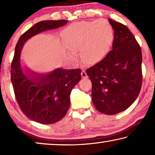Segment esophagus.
I'll use <instances>...</instances> for the list:
<instances>
[{"label":"esophagus","mask_w":155,"mask_h":155,"mask_svg":"<svg viewBox=\"0 0 155 155\" xmlns=\"http://www.w3.org/2000/svg\"><path fill=\"white\" fill-rule=\"evenodd\" d=\"M81 77L83 78H87V75L86 74V72L85 70H83V71L81 72Z\"/></svg>","instance_id":"esophagus-1"}]
</instances>
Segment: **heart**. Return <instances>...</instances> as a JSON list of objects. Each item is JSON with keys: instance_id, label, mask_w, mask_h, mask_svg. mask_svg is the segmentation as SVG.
I'll list each match as a JSON object with an SVG mask.
<instances>
[{"instance_id": "b5f03b06", "label": "heart", "mask_w": 155, "mask_h": 155, "mask_svg": "<svg viewBox=\"0 0 155 155\" xmlns=\"http://www.w3.org/2000/svg\"><path fill=\"white\" fill-rule=\"evenodd\" d=\"M61 38L65 46L70 51V59L74 60L75 53L81 48L83 61L94 64L108 52L114 38V30L105 20L83 21L65 27Z\"/></svg>"}]
</instances>
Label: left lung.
<instances>
[{"mask_svg":"<svg viewBox=\"0 0 155 155\" xmlns=\"http://www.w3.org/2000/svg\"><path fill=\"white\" fill-rule=\"evenodd\" d=\"M114 29L112 50L86 70L92 83L91 98L98 111L115 115L137 99L142 83L140 46L127 26L109 18Z\"/></svg>","mask_w":155,"mask_h":155,"instance_id":"1","label":"left lung"}]
</instances>
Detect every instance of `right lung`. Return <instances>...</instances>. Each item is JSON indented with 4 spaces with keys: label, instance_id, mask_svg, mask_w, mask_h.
<instances>
[{
    "label": "right lung",
    "instance_id": "add662e5",
    "mask_svg": "<svg viewBox=\"0 0 155 155\" xmlns=\"http://www.w3.org/2000/svg\"><path fill=\"white\" fill-rule=\"evenodd\" d=\"M68 22L59 20L36 23L20 36L15 48L11 80L15 98L26 116L42 124L55 123L67 114L70 95L81 79V70L57 68L48 74H40L21 68L20 53L28 39L43 31L61 27Z\"/></svg>",
    "mask_w": 155,
    "mask_h": 155
}]
</instances>
